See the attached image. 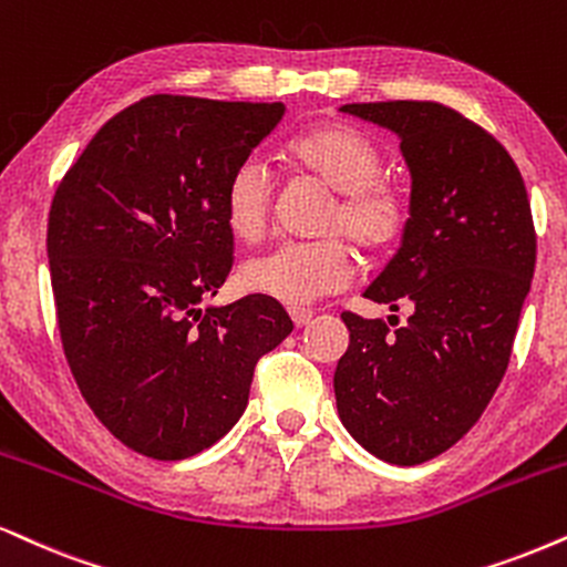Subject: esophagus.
<instances>
[{
  "mask_svg": "<svg viewBox=\"0 0 567 567\" xmlns=\"http://www.w3.org/2000/svg\"><path fill=\"white\" fill-rule=\"evenodd\" d=\"M290 319L296 327H306V324H311L313 311L311 308H290Z\"/></svg>",
  "mask_w": 567,
  "mask_h": 567,
  "instance_id": "obj_1",
  "label": "esophagus"
}]
</instances>
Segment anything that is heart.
<instances>
[{
  "mask_svg": "<svg viewBox=\"0 0 567 567\" xmlns=\"http://www.w3.org/2000/svg\"><path fill=\"white\" fill-rule=\"evenodd\" d=\"M288 162L334 193L313 243H279L240 267L243 288L285 306H306L319 296L346 288L353 277V250L384 256L403 240L411 204L395 183L384 181L382 152L367 135L350 127H317L296 135L285 148ZM271 177L267 164L248 156L225 185L227 230L243 243L259 240L267 230Z\"/></svg>",
  "mask_w": 567,
  "mask_h": 567,
  "instance_id": "1",
  "label": "heart"
}]
</instances>
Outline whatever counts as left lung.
Instances as JSON below:
<instances>
[{
  "instance_id": "obj_1",
  "label": "left lung",
  "mask_w": 567,
  "mask_h": 567,
  "mask_svg": "<svg viewBox=\"0 0 567 567\" xmlns=\"http://www.w3.org/2000/svg\"><path fill=\"white\" fill-rule=\"evenodd\" d=\"M340 112L400 138L411 221L363 292L408 308V321L390 332L382 319L342 313L350 346L334 371L337 413L371 455L419 465L453 447L503 382L536 264L532 204L503 143L450 106Z\"/></svg>"
}]
</instances>
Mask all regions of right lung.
I'll return each instance as SVG.
<instances>
[{
	"label": "right lung",
	"mask_w": 567,
	"mask_h": 567,
	"mask_svg": "<svg viewBox=\"0 0 567 567\" xmlns=\"http://www.w3.org/2000/svg\"><path fill=\"white\" fill-rule=\"evenodd\" d=\"M285 104L156 93L114 114L62 177L47 256L62 348L96 419L183 461L248 405L256 361L292 332L277 300L200 308L233 269L225 185Z\"/></svg>",
	"instance_id": "add662e5"
}]
</instances>
